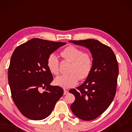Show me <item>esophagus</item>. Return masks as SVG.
<instances>
[{
  "instance_id": "esophagus-1",
  "label": "esophagus",
  "mask_w": 132,
  "mask_h": 132,
  "mask_svg": "<svg viewBox=\"0 0 132 132\" xmlns=\"http://www.w3.org/2000/svg\"><path fill=\"white\" fill-rule=\"evenodd\" d=\"M68 93V91H67V89H64V95L67 94Z\"/></svg>"
}]
</instances>
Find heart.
Here are the masks:
<instances>
[{
    "instance_id": "1",
    "label": "heart",
    "mask_w": 132,
    "mask_h": 132,
    "mask_svg": "<svg viewBox=\"0 0 132 132\" xmlns=\"http://www.w3.org/2000/svg\"><path fill=\"white\" fill-rule=\"evenodd\" d=\"M61 55L65 60L71 62L68 70L70 73L56 77V85L64 88H71L77 84L79 79L84 80L89 77L93 67V58L89 53L83 52L75 46H69L61 52ZM47 65L53 75H59V63L56 55L51 54L48 56Z\"/></svg>"
}]
</instances>
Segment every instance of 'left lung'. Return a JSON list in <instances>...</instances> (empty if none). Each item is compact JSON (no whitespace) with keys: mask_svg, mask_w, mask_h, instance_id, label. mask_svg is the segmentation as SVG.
Returning <instances> with one entry per match:
<instances>
[{"mask_svg":"<svg viewBox=\"0 0 132 132\" xmlns=\"http://www.w3.org/2000/svg\"><path fill=\"white\" fill-rule=\"evenodd\" d=\"M85 46L91 52L93 70L84 84L69 91L75 96L71 109L76 116L85 121L94 120L112 102L117 91L118 64L111 47L96 39L70 41Z\"/></svg>","mask_w":132,"mask_h":132,"instance_id":"obj_1","label":"left lung"}]
</instances>
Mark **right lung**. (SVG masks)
Returning <instances> with one entry per match:
<instances>
[{
    "instance_id": "1",
    "label": "right lung",
    "mask_w": 132,
    "mask_h": 132,
    "mask_svg": "<svg viewBox=\"0 0 132 132\" xmlns=\"http://www.w3.org/2000/svg\"><path fill=\"white\" fill-rule=\"evenodd\" d=\"M65 44L33 38L18 46L12 53L8 83L14 103L26 118H47L64 94L60 86L50 85L53 77L47 61L50 54Z\"/></svg>"
}]
</instances>
